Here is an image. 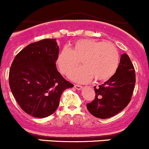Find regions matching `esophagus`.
Returning <instances> with one entry per match:
<instances>
[{
  "label": "esophagus",
  "mask_w": 149,
  "mask_h": 149,
  "mask_svg": "<svg viewBox=\"0 0 149 149\" xmlns=\"http://www.w3.org/2000/svg\"><path fill=\"white\" fill-rule=\"evenodd\" d=\"M74 88H76L77 90H81L82 88V86H81V85H77V84H75Z\"/></svg>",
  "instance_id": "esophagus-1"
}]
</instances>
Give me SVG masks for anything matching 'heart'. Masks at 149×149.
<instances>
[{
  "label": "heart",
  "mask_w": 149,
  "mask_h": 149,
  "mask_svg": "<svg viewBox=\"0 0 149 149\" xmlns=\"http://www.w3.org/2000/svg\"><path fill=\"white\" fill-rule=\"evenodd\" d=\"M120 53L111 42L94 39H80L70 48L64 47L56 57V64L63 74L67 75L79 64L70 77L78 82H85L94 78L95 81H105L111 78L118 68Z\"/></svg>",
  "instance_id": "heart-1"
}]
</instances>
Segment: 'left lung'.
<instances>
[{"label":"left lung","mask_w":149,"mask_h":149,"mask_svg":"<svg viewBox=\"0 0 149 149\" xmlns=\"http://www.w3.org/2000/svg\"><path fill=\"white\" fill-rule=\"evenodd\" d=\"M135 84V68L130 57L124 54L115 74L98 88L94 87L95 98L87 104L88 110L92 115L100 119L116 115L130 103Z\"/></svg>","instance_id":"8db88e82"}]
</instances>
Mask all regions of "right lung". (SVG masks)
Wrapping results in <instances>:
<instances>
[{
    "instance_id": "obj_1",
    "label": "right lung",
    "mask_w": 149,
    "mask_h": 149,
    "mask_svg": "<svg viewBox=\"0 0 149 149\" xmlns=\"http://www.w3.org/2000/svg\"><path fill=\"white\" fill-rule=\"evenodd\" d=\"M59 48L56 39L33 42L15 56L9 70L13 95L26 114L44 118L55 112L62 93L74 85L56 69Z\"/></svg>"
}]
</instances>
